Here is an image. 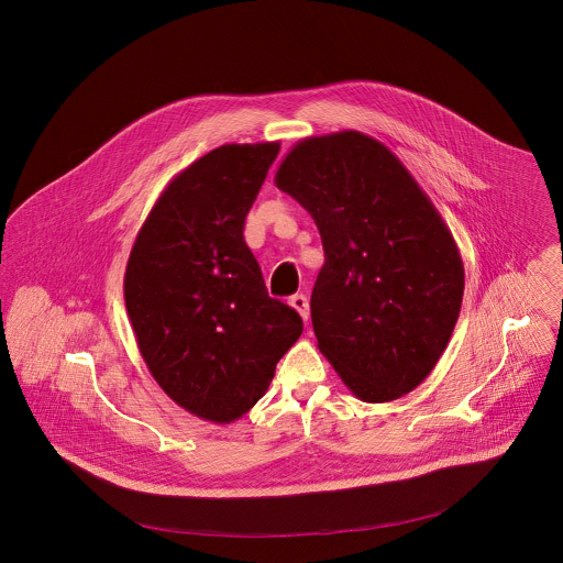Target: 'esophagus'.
Wrapping results in <instances>:
<instances>
[{
  "label": "esophagus",
  "instance_id": "1",
  "mask_svg": "<svg viewBox=\"0 0 563 563\" xmlns=\"http://www.w3.org/2000/svg\"><path fill=\"white\" fill-rule=\"evenodd\" d=\"M290 306L299 312V317H301L303 321L310 319V303H308V297H306V295H295V297H290Z\"/></svg>",
  "mask_w": 563,
  "mask_h": 563
}]
</instances>
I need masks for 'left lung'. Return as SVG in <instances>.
Listing matches in <instances>:
<instances>
[{"instance_id":"1","label":"left lung","mask_w":563,"mask_h":563,"mask_svg":"<svg viewBox=\"0 0 563 563\" xmlns=\"http://www.w3.org/2000/svg\"><path fill=\"white\" fill-rule=\"evenodd\" d=\"M275 186L321 234L310 310L322 355L360 401L401 399L460 319L464 264L451 230L402 162L355 130L299 141Z\"/></svg>"}]
</instances>
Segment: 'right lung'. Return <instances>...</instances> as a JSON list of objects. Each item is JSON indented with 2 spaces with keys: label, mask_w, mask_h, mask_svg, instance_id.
Listing matches in <instances>:
<instances>
[{
  "label": "right lung",
  "mask_w": 563,
  "mask_h": 563,
  "mask_svg": "<svg viewBox=\"0 0 563 563\" xmlns=\"http://www.w3.org/2000/svg\"><path fill=\"white\" fill-rule=\"evenodd\" d=\"M279 143L221 145L177 173L130 251L123 297L139 351L170 401L230 424L264 397L303 331L271 299L242 230Z\"/></svg>",
  "instance_id": "right-lung-1"
}]
</instances>
